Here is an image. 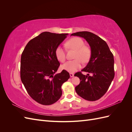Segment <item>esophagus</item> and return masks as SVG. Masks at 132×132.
<instances>
[{
	"label": "esophagus",
	"mask_w": 132,
	"mask_h": 132,
	"mask_svg": "<svg viewBox=\"0 0 132 132\" xmlns=\"http://www.w3.org/2000/svg\"><path fill=\"white\" fill-rule=\"evenodd\" d=\"M70 77H74V74H73V73H70Z\"/></svg>",
	"instance_id": "esophagus-1"
}]
</instances>
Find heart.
Returning a JSON list of instances; mask_svg holds the SVG:
<instances>
[{
  "label": "heart",
  "mask_w": 132,
  "mask_h": 132,
  "mask_svg": "<svg viewBox=\"0 0 132 132\" xmlns=\"http://www.w3.org/2000/svg\"><path fill=\"white\" fill-rule=\"evenodd\" d=\"M65 47L68 49L75 51L74 58L75 59L67 62L62 65V69L69 73H74L81 67V62L85 63L88 61L91 54L90 48L84 46L83 40L79 37H73L68 40L65 43ZM55 54L59 62L65 61V50L61 46H58L55 50Z\"/></svg>",
  "instance_id": "heart-1"
}]
</instances>
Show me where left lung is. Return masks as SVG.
I'll use <instances>...</instances> for the list:
<instances>
[{"mask_svg": "<svg viewBox=\"0 0 132 132\" xmlns=\"http://www.w3.org/2000/svg\"><path fill=\"white\" fill-rule=\"evenodd\" d=\"M71 36H77L85 39L91 48L90 61L81 70L88 74L85 75L80 71L74 75L80 80L79 84L75 87L76 93L87 101L97 100L106 93L114 78L113 55L107 43L93 33L81 31Z\"/></svg>", "mask_w": 132, "mask_h": 132, "instance_id": "obj_1", "label": "left lung"}]
</instances>
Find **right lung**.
I'll use <instances>...</instances> for the list:
<instances>
[{"instance_id": "1", "label": "right lung", "mask_w": 132, "mask_h": 132, "mask_svg": "<svg viewBox=\"0 0 132 132\" xmlns=\"http://www.w3.org/2000/svg\"><path fill=\"white\" fill-rule=\"evenodd\" d=\"M68 34L44 32L28 42L21 57V81L30 96L43 105H50L61 97V86L70 78L63 70L55 74L60 63L55 50Z\"/></svg>"}]
</instances>
